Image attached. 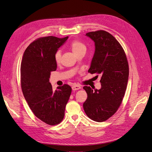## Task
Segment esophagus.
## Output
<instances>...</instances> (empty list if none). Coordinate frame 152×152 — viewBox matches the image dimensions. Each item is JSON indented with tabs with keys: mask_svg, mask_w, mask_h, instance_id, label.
<instances>
[{
	"mask_svg": "<svg viewBox=\"0 0 152 152\" xmlns=\"http://www.w3.org/2000/svg\"><path fill=\"white\" fill-rule=\"evenodd\" d=\"M81 88V87L79 85H74L73 86H72V90H74V91H75V90H79V89H80Z\"/></svg>",
	"mask_w": 152,
	"mask_h": 152,
	"instance_id": "obj_1",
	"label": "esophagus"
}]
</instances>
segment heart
<instances>
[{
  "instance_id": "heart-1",
  "label": "heart",
  "mask_w": 152,
  "mask_h": 152,
  "mask_svg": "<svg viewBox=\"0 0 152 152\" xmlns=\"http://www.w3.org/2000/svg\"><path fill=\"white\" fill-rule=\"evenodd\" d=\"M70 48L72 51L73 53L76 55L79 52L82 51V50H86V46L84 44L82 43L80 41H74L72 42L70 45ZM61 50H57L56 54H55V61L57 63H59L61 60Z\"/></svg>"
}]
</instances>
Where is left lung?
Segmentation results:
<instances>
[{
	"label": "left lung",
	"instance_id": "8db88e82",
	"mask_svg": "<svg viewBox=\"0 0 152 152\" xmlns=\"http://www.w3.org/2000/svg\"><path fill=\"white\" fill-rule=\"evenodd\" d=\"M95 42V53L88 72L102 75L99 90L85 86L87 99L83 104L87 116L103 122L117 111L123 99L129 78V66L123 48L107 31L99 30L86 34Z\"/></svg>",
	"mask_w": 152,
	"mask_h": 152
}]
</instances>
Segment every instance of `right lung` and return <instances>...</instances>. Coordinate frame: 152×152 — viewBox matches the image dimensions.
<instances>
[{
  "label": "right lung",
  "instance_id": "obj_1",
  "mask_svg": "<svg viewBox=\"0 0 152 152\" xmlns=\"http://www.w3.org/2000/svg\"><path fill=\"white\" fill-rule=\"evenodd\" d=\"M68 38L50 36L35 40L25 50L21 63V90L26 102L36 116L51 126L62 121L72 92L66 84L53 91L49 82L50 72L57 69L55 54Z\"/></svg>",
  "mask_w": 152,
  "mask_h": 152
}]
</instances>
